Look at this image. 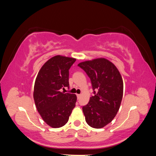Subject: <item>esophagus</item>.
Wrapping results in <instances>:
<instances>
[{"label": "esophagus", "mask_w": 156, "mask_h": 156, "mask_svg": "<svg viewBox=\"0 0 156 156\" xmlns=\"http://www.w3.org/2000/svg\"><path fill=\"white\" fill-rule=\"evenodd\" d=\"M81 94H77V98H78V99H79L80 97H81Z\"/></svg>", "instance_id": "esophagus-1"}]
</instances>
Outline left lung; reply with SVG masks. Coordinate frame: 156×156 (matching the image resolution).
<instances>
[{
  "instance_id": "obj_1",
  "label": "left lung",
  "mask_w": 156,
  "mask_h": 156,
  "mask_svg": "<svg viewBox=\"0 0 156 156\" xmlns=\"http://www.w3.org/2000/svg\"><path fill=\"white\" fill-rule=\"evenodd\" d=\"M78 66L90 78L95 95L83 107L87 123L100 129L109 124L119 111L123 96L124 83L116 66L105 58L80 62Z\"/></svg>"
}]
</instances>
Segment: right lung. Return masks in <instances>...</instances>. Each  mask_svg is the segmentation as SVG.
Here are the masks:
<instances>
[{
	"label": "right lung",
	"mask_w": 156,
	"mask_h": 156,
	"mask_svg": "<svg viewBox=\"0 0 156 156\" xmlns=\"http://www.w3.org/2000/svg\"><path fill=\"white\" fill-rule=\"evenodd\" d=\"M75 60L56 55L42 66L37 75L33 92L35 105L42 119L53 128L67 123L77 101L75 94L60 91L69 87V69Z\"/></svg>",
	"instance_id": "1"
}]
</instances>
